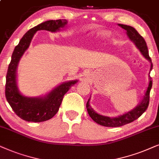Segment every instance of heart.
I'll return each mask as SVG.
<instances>
[{
  "label": "heart",
  "instance_id": "b5f03b06",
  "mask_svg": "<svg viewBox=\"0 0 159 159\" xmlns=\"http://www.w3.org/2000/svg\"><path fill=\"white\" fill-rule=\"evenodd\" d=\"M104 37H107L109 35V33L107 31H102L100 33Z\"/></svg>",
  "mask_w": 159,
  "mask_h": 159
}]
</instances>
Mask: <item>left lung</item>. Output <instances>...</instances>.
<instances>
[{
  "instance_id": "8db88e82",
  "label": "left lung",
  "mask_w": 159,
  "mask_h": 159,
  "mask_svg": "<svg viewBox=\"0 0 159 159\" xmlns=\"http://www.w3.org/2000/svg\"><path fill=\"white\" fill-rule=\"evenodd\" d=\"M118 26L122 27L126 31V35H128L129 39L132 41L136 47L139 50V52L142 55L145 57L146 60H148L151 62V68L150 71L153 68V64H152L151 59L149 57L148 50L147 44L145 39L141 36L138 33L136 30L133 27H131L129 25H121L118 24ZM152 87V81L151 77L150 76L149 73V84L148 86L147 89L145 92V95L143 96V98L142 101L134 107L132 111L127 112V113L123 114V115L118 116V117H108V116H105L100 115V114L97 113L95 112L92 107L89 105L90 98L89 99L87 102H86V109H87L88 113L91 118H92L93 120H94L97 124L99 125L107 126V127H118V126H121L125 125V124H129V123L134 121L137 119L139 116H141L144 112L147 110L148 107L149 105V98H150V91Z\"/></svg>"
}]
</instances>
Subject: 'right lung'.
I'll return each mask as SVG.
<instances>
[{
	"instance_id": "add662e5",
	"label": "right lung",
	"mask_w": 159,
	"mask_h": 159,
	"mask_svg": "<svg viewBox=\"0 0 159 159\" xmlns=\"http://www.w3.org/2000/svg\"><path fill=\"white\" fill-rule=\"evenodd\" d=\"M67 24L66 20H48L29 30L23 35L20 43L14 48L11 60L6 74V98L16 115L28 122H42L49 120L57 113L63 97L78 81H69L60 84L48 94L39 97H29L22 95L19 91L16 82V69L21 57L29 48L35 33L47 30L56 33L64 28Z\"/></svg>"
}]
</instances>
